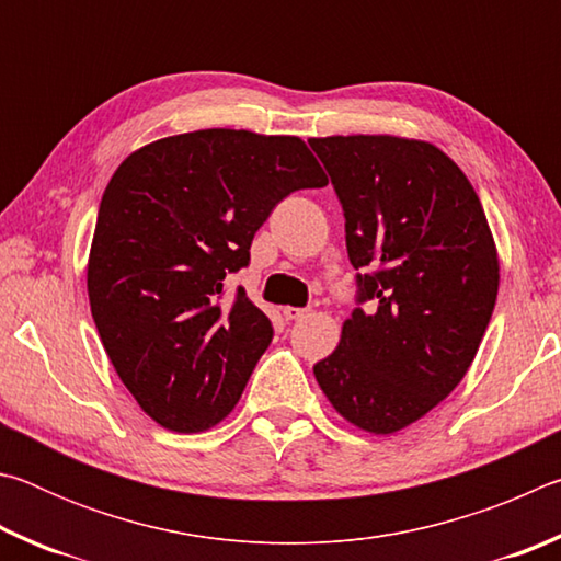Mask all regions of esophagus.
Here are the masks:
<instances>
[{"label":"esophagus","instance_id":"1","mask_svg":"<svg viewBox=\"0 0 561 561\" xmlns=\"http://www.w3.org/2000/svg\"><path fill=\"white\" fill-rule=\"evenodd\" d=\"M307 314H309V309H304V307H284V319L287 321H297Z\"/></svg>","mask_w":561,"mask_h":561}]
</instances>
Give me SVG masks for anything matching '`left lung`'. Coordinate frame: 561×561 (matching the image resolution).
<instances>
[{"mask_svg":"<svg viewBox=\"0 0 561 561\" xmlns=\"http://www.w3.org/2000/svg\"><path fill=\"white\" fill-rule=\"evenodd\" d=\"M309 146L346 217L356 307L314 366L331 405L388 435L438 405L468 374L497 299L500 264L470 180L425 140L329 136Z\"/></svg>","mask_w":561,"mask_h":561,"instance_id":"obj_1","label":"left lung"}]
</instances>
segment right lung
Returning a JSON list of instances; mask_svg holds the SVG:
<instances>
[{"label":"right lung","instance_id":"1","mask_svg":"<svg viewBox=\"0 0 561 561\" xmlns=\"http://www.w3.org/2000/svg\"><path fill=\"white\" fill-rule=\"evenodd\" d=\"M327 175L297 136L207 128L130 153L101 197L89 301L123 386L175 433L213 428L240 401L274 336L227 274L294 190Z\"/></svg>","mask_w":561,"mask_h":561}]
</instances>
